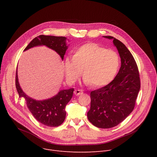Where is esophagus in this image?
Wrapping results in <instances>:
<instances>
[{
  "label": "esophagus",
  "mask_w": 157,
  "mask_h": 157,
  "mask_svg": "<svg viewBox=\"0 0 157 157\" xmlns=\"http://www.w3.org/2000/svg\"><path fill=\"white\" fill-rule=\"evenodd\" d=\"M83 90H79V89L75 90H74V94H75L76 95H81V94H83Z\"/></svg>",
  "instance_id": "34e87169"
}]
</instances>
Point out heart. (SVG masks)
Instances as JSON below:
<instances>
[{
	"instance_id": "heart-1",
	"label": "heart",
	"mask_w": 157,
	"mask_h": 157,
	"mask_svg": "<svg viewBox=\"0 0 157 157\" xmlns=\"http://www.w3.org/2000/svg\"><path fill=\"white\" fill-rule=\"evenodd\" d=\"M120 64L118 54L95 43H87L77 49L74 55L65 57L67 80L75 82L83 72L84 82L92 87L104 85L113 78Z\"/></svg>"
}]
</instances>
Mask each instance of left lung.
<instances>
[{
  "label": "left lung",
  "mask_w": 157,
  "mask_h": 157,
  "mask_svg": "<svg viewBox=\"0 0 157 157\" xmlns=\"http://www.w3.org/2000/svg\"><path fill=\"white\" fill-rule=\"evenodd\" d=\"M121 58V67L114 79L106 86L92 91L87 113L90 122L101 128L118 125L133 111L141 88L139 73L134 58L125 44L112 36Z\"/></svg>",
  "instance_id": "obj_1"
}]
</instances>
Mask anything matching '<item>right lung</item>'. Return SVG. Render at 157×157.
<instances>
[{
    "mask_svg": "<svg viewBox=\"0 0 157 157\" xmlns=\"http://www.w3.org/2000/svg\"><path fill=\"white\" fill-rule=\"evenodd\" d=\"M43 45L55 51L62 60L68 48L66 45L65 37L40 35L33 39L24 51L34 46ZM17 73L16 69L15 79L16 90L19 97L25 98L27 108L34 117L40 123L48 127H55L60 125L65 120V106L71 99L74 88L61 90L57 95L46 100L36 101L23 92L19 84Z\"/></svg>",
    "mask_w": 157,
    "mask_h": 157,
    "instance_id": "1",
    "label": "right lung"
}]
</instances>
